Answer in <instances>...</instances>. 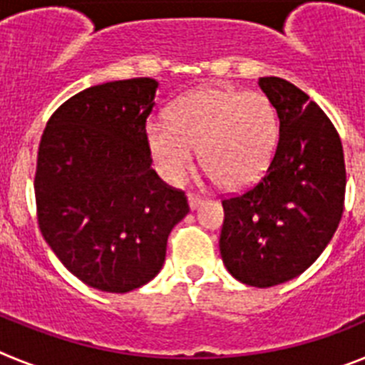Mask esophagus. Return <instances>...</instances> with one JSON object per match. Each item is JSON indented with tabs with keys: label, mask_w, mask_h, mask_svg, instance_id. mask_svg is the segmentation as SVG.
I'll return each instance as SVG.
<instances>
[{
	"label": "esophagus",
	"mask_w": 365,
	"mask_h": 365,
	"mask_svg": "<svg viewBox=\"0 0 365 365\" xmlns=\"http://www.w3.org/2000/svg\"><path fill=\"white\" fill-rule=\"evenodd\" d=\"M202 201H205V197H202V195H195V193H188V205H190V208H192V210H195V208H197V206L201 205Z\"/></svg>",
	"instance_id": "obj_1"
}]
</instances>
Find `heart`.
<instances>
[{
  "instance_id": "b5f03b06",
  "label": "heart",
  "mask_w": 365,
  "mask_h": 365,
  "mask_svg": "<svg viewBox=\"0 0 365 365\" xmlns=\"http://www.w3.org/2000/svg\"><path fill=\"white\" fill-rule=\"evenodd\" d=\"M279 120L270 98L257 91L201 87L179 98L168 122L146 128L148 148L170 182H182L195 153L225 190L252 185L269 168L278 146Z\"/></svg>"
}]
</instances>
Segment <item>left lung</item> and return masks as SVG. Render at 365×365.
Returning a JSON list of instances; mask_svg holds the SVG:
<instances>
[{
  "label": "left lung",
  "mask_w": 365,
  "mask_h": 365,
  "mask_svg": "<svg viewBox=\"0 0 365 365\" xmlns=\"http://www.w3.org/2000/svg\"><path fill=\"white\" fill-rule=\"evenodd\" d=\"M257 83L278 111V146L257 182L222 197L219 250L235 279L267 289L324 252L344 212L346 163L336 128L307 93L278 76Z\"/></svg>",
  "instance_id": "8db88e82"
}]
</instances>
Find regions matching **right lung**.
Returning a JSON list of instances; mask_svg holds the SVG:
<instances>
[{"label":"right lung","instance_id":"obj_1","mask_svg":"<svg viewBox=\"0 0 365 365\" xmlns=\"http://www.w3.org/2000/svg\"><path fill=\"white\" fill-rule=\"evenodd\" d=\"M153 78L100 83L51 115L38 148V227L66 269L104 292H130L163 269L166 241L190 212L151 168Z\"/></svg>","mask_w":365,"mask_h":365}]
</instances>
